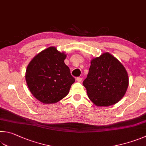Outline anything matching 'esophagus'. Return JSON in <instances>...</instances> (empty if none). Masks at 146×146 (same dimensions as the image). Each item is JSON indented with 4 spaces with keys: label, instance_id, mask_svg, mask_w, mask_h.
<instances>
[{
    "label": "esophagus",
    "instance_id": "34e87169",
    "mask_svg": "<svg viewBox=\"0 0 146 146\" xmlns=\"http://www.w3.org/2000/svg\"><path fill=\"white\" fill-rule=\"evenodd\" d=\"M76 81L78 82H81L82 80V78L81 77H77L76 78Z\"/></svg>",
    "mask_w": 146,
    "mask_h": 146
}]
</instances>
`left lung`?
<instances>
[{
    "label": "left lung",
    "instance_id": "obj_1",
    "mask_svg": "<svg viewBox=\"0 0 146 146\" xmlns=\"http://www.w3.org/2000/svg\"><path fill=\"white\" fill-rule=\"evenodd\" d=\"M128 76L123 64L108 53L92 59L83 82L89 99L100 107L115 104L124 96Z\"/></svg>",
    "mask_w": 146,
    "mask_h": 146
}]
</instances>
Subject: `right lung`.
<instances>
[{"label": "right lung", "mask_w": 146, "mask_h": 146, "mask_svg": "<svg viewBox=\"0 0 146 146\" xmlns=\"http://www.w3.org/2000/svg\"><path fill=\"white\" fill-rule=\"evenodd\" d=\"M66 55L49 47L34 57L26 70L25 79L33 96L43 103H55L67 96L75 80L64 60Z\"/></svg>", "instance_id": "right-lung-1"}]
</instances>
